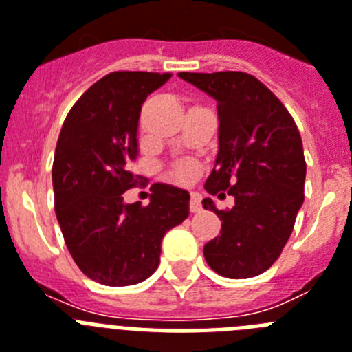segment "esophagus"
Returning a JSON list of instances; mask_svg holds the SVG:
<instances>
[{
    "label": "esophagus",
    "mask_w": 352,
    "mask_h": 352,
    "mask_svg": "<svg viewBox=\"0 0 352 352\" xmlns=\"http://www.w3.org/2000/svg\"><path fill=\"white\" fill-rule=\"evenodd\" d=\"M203 210V204H201V195L197 192H192L190 194V211L192 213H199Z\"/></svg>",
    "instance_id": "1"
}]
</instances>
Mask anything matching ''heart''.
Here are the masks:
<instances>
[{
	"label": "heart",
	"mask_w": 352,
	"mask_h": 352,
	"mask_svg": "<svg viewBox=\"0 0 352 352\" xmlns=\"http://www.w3.org/2000/svg\"><path fill=\"white\" fill-rule=\"evenodd\" d=\"M174 174H176V178L185 182V179H188L192 174H194V166H192V164H182V166L176 167Z\"/></svg>",
	"instance_id": "1"
}]
</instances>
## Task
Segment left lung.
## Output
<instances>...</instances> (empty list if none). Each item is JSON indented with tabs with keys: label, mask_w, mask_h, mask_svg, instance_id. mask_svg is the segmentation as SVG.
<instances>
[{
	"label": "left lung",
	"mask_w": 352,
	"mask_h": 352,
	"mask_svg": "<svg viewBox=\"0 0 352 352\" xmlns=\"http://www.w3.org/2000/svg\"><path fill=\"white\" fill-rule=\"evenodd\" d=\"M178 76L217 100L219 155L204 188L234 197L231 210L203 201L222 220L220 236L204 245L206 263L227 278L261 275L282 254L305 199L307 164L296 123L250 74Z\"/></svg>",
	"instance_id": "left-lung-1"
}]
</instances>
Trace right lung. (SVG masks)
I'll return each instance as SVG.
<instances>
[{
  "label": "right lung",
  "mask_w": 352,
  "mask_h": 352,
  "mask_svg": "<svg viewBox=\"0 0 352 352\" xmlns=\"http://www.w3.org/2000/svg\"><path fill=\"white\" fill-rule=\"evenodd\" d=\"M170 79L157 72H113L70 109L52 164L56 219L80 272L104 285H133L155 273L162 238L188 217L190 194L155 183L148 206L126 204L138 185L139 114Z\"/></svg>",
  "instance_id": "right-lung-1"
}]
</instances>
